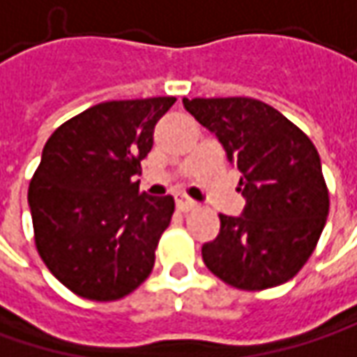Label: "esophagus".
<instances>
[{
  "label": "esophagus",
  "mask_w": 357,
  "mask_h": 357,
  "mask_svg": "<svg viewBox=\"0 0 357 357\" xmlns=\"http://www.w3.org/2000/svg\"><path fill=\"white\" fill-rule=\"evenodd\" d=\"M174 201H176V208H178L181 213H188V211L197 208V201H192L187 195H176Z\"/></svg>",
  "instance_id": "34e87169"
}]
</instances>
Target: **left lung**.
I'll return each instance as SVG.
<instances>
[{
    "instance_id": "left-lung-1",
    "label": "left lung",
    "mask_w": 357,
    "mask_h": 357,
    "mask_svg": "<svg viewBox=\"0 0 357 357\" xmlns=\"http://www.w3.org/2000/svg\"><path fill=\"white\" fill-rule=\"evenodd\" d=\"M183 104L223 144L247 201L241 217L219 215L217 239L203 245L208 271L243 291L294 279L312 257L330 213L317 149L261 100L183 98Z\"/></svg>"
}]
</instances>
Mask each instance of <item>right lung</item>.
Returning a JSON list of instances; mask_svg holds the SVG:
<instances>
[{
    "instance_id": "add662e5",
    "label": "right lung",
    "mask_w": 357,
    "mask_h": 357,
    "mask_svg": "<svg viewBox=\"0 0 357 357\" xmlns=\"http://www.w3.org/2000/svg\"><path fill=\"white\" fill-rule=\"evenodd\" d=\"M172 96L102 102L45 142L27 203L40 257L70 291L116 301L151 275L174 199L140 192L136 174Z\"/></svg>"
}]
</instances>
